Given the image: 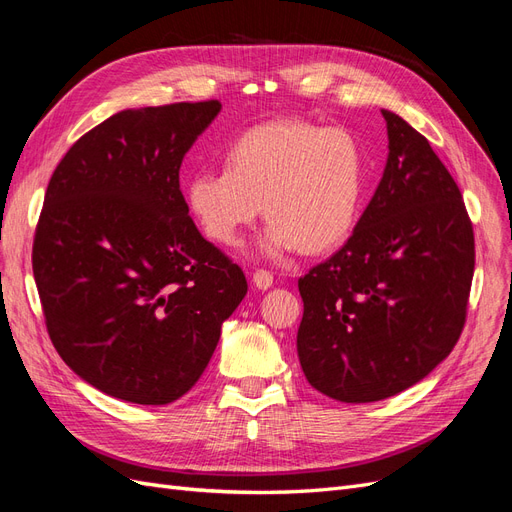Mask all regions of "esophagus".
Masks as SVG:
<instances>
[{
  "instance_id": "1",
  "label": "esophagus",
  "mask_w": 512,
  "mask_h": 512,
  "mask_svg": "<svg viewBox=\"0 0 512 512\" xmlns=\"http://www.w3.org/2000/svg\"><path fill=\"white\" fill-rule=\"evenodd\" d=\"M252 282L258 290H267V288L273 286V275L267 269H256Z\"/></svg>"
}]
</instances>
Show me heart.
<instances>
[{
    "mask_svg": "<svg viewBox=\"0 0 512 512\" xmlns=\"http://www.w3.org/2000/svg\"><path fill=\"white\" fill-rule=\"evenodd\" d=\"M365 153L352 132L305 121H271L243 132L226 151V170H198L185 200L205 235L235 245L260 213L271 222L262 252L316 254L342 243L359 218Z\"/></svg>",
    "mask_w": 512,
    "mask_h": 512,
    "instance_id": "b5f03b06",
    "label": "heart"
}]
</instances>
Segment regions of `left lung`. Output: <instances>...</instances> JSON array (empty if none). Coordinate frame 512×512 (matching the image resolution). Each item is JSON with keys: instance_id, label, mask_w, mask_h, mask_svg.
Returning a JSON list of instances; mask_svg holds the SVG:
<instances>
[{"instance_id": "left-lung-1", "label": "left lung", "mask_w": 512, "mask_h": 512, "mask_svg": "<svg viewBox=\"0 0 512 512\" xmlns=\"http://www.w3.org/2000/svg\"><path fill=\"white\" fill-rule=\"evenodd\" d=\"M389 158L350 239L299 280L307 382L346 404L393 397L442 363L466 324L474 230L423 134L382 111Z\"/></svg>"}]
</instances>
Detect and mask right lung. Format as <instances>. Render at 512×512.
I'll list each match as a JSON object with an SVG mask.
<instances>
[{
	"instance_id": "right-lung-1",
	"label": "right lung",
	"mask_w": 512,
	"mask_h": 512,
	"mask_svg": "<svg viewBox=\"0 0 512 512\" xmlns=\"http://www.w3.org/2000/svg\"><path fill=\"white\" fill-rule=\"evenodd\" d=\"M220 108L108 117L68 149L44 194L32 267L46 331L76 376L130 404L188 393L247 292L179 190L183 156Z\"/></svg>"
}]
</instances>
